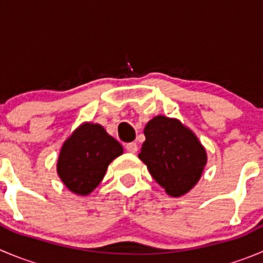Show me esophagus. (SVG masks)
<instances>
[{
    "instance_id": "obj_1",
    "label": "esophagus",
    "mask_w": 263,
    "mask_h": 263,
    "mask_svg": "<svg viewBox=\"0 0 263 263\" xmlns=\"http://www.w3.org/2000/svg\"><path fill=\"white\" fill-rule=\"evenodd\" d=\"M125 147H126V151L130 152V154H136V152L138 151V146H137L136 142H130V143H127Z\"/></svg>"
}]
</instances>
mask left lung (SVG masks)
Returning a JSON list of instances; mask_svg holds the SVG:
<instances>
[{
	"mask_svg": "<svg viewBox=\"0 0 263 263\" xmlns=\"http://www.w3.org/2000/svg\"><path fill=\"white\" fill-rule=\"evenodd\" d=\"M139 159L167 195L179 197L199 182L206 151L179 120L156 116L147 122Z\"/></svg>",
	"mask_w": 263,
	"mask_h": 263,
	"instance_id": "8db88e82",
	"label": "left lung"
}]
</instances>
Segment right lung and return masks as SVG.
I'll return each mask as SVG.
<instances>
[{"mask_svg": "<svg viewBox=\"0 0 263 263\" xmlns=\"http://www.w3.org/2000/svg\"><path fill=\"white\" fill-rule=\"evenodd\" d=\"M122 151L103 126L84 122L63 143L57 172L69 191L85 196L97 189L108 165Z\"/></svg>", "mask_w": 263, "mask_h": 263, "instance_id": "1", "label": "right lung"}]
</instances>
